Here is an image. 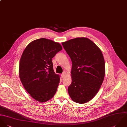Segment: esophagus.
Segmentation results:
<instances>
[{
  "mask_svg": "<svg viewBox=\"0 0 127 127\" xmlns=\"http://www.w3.org/2000/svg\"><path fill=\"white\" fill-rule=\"evenodd\" d=\"M66 75V73L65 72H63L61 75V77L62 78H64L65 76Z\"/></svg>",
  "mask_w": 127,
  "mask_h": 127,
  "instance_id": "1",
  "label": "esophagus"
}]
</instances>
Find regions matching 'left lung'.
<instances>
[{
  "label": "left lung",
  "instance_id": "1",
  "mask_svg": "<svg viewBox=\"0 0 127 127\" xmlns=\"http://www.w3.org/2000/svg\"><path fill=\"white\" fill-rule=\"evenodd\" d=\"M62 44L72 62V81L68 88V93L77 103L90 101L98 92L105 75L101 50L85 37L76 38Z\"/></svg>",
  "mask_w": 127,
  "mask_h": 127
}]
</instances>
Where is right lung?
Returning a JSON list of instances; mask_svg holds the SVG:
<instances>
[{
	"label": "right lung",
	"mask_w": 127,
	"mask_h": 127,
	"mask_svg": "<svg viewBox=\"0 0 127 127\" xmlns=\"http://www.w3.org/2000/svg\"><path fill=\"white\" fill-rule=\"evenodd\" d=\"M62 49L59 43L41 38L30 42L23 51L20 78L26 91L37 101H49L57 91L60 76L54 73L51 60Z\"/></svg>",
	"instance_id": "right-lung-1"
}]
</instances>
